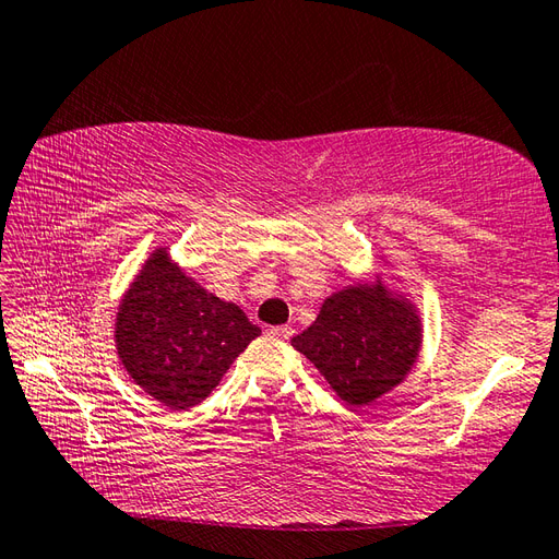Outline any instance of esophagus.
Here are the masks:
<instances>
[{"label":"esophagus","instance_id":"1","mask_svg":"<svg viewBox=\"0 0 559 559\" xmlns=\"http://www.w3.org/2000/svg\"><path fill=\"white\" fill-rule=\"evenodd\" d=\"M269 334H271V336H276V338H283V341H286V338H290V336L295 334V331H293V326H271V329H269Z\"/></svg>","mask_w":559,"mask_h":559}]
</instances>
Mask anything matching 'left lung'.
I'll return each mask as SVG.
<instances>
[{"label":"left lung","instance_id":"left-lung-1","mask_svg":"<svg viewBox=\"0 0 559 559\" xmlns=\"http://www.w3.org/2000/svg\"><path fill=\"white\" fill-rule=\"evenodd\" d=\"M420 319L382 286H355L326 298L290 343L314 362L336 394L365 406L401 384L420 350Z\"/></svg>","mask_w":559,"mask_h":559}]
</instances>
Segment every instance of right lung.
Wrapping results in <instances>:
<instances>
[{"label": "right lung", "instance_id": "right-lung-1", "mask_svg": "<svg viewBox=\"0 0 559 559\" xmlns=\"http://www.w3.org/2000/svg\"><path fill=\"white\" fill-rule=\"evenodd\" d=\"M115 341L134 382L173 411L204 401L261 329L153 254L117 312Z\"/></svg>", "mask_w": 559, "mask_h": 559}]
</instances>
